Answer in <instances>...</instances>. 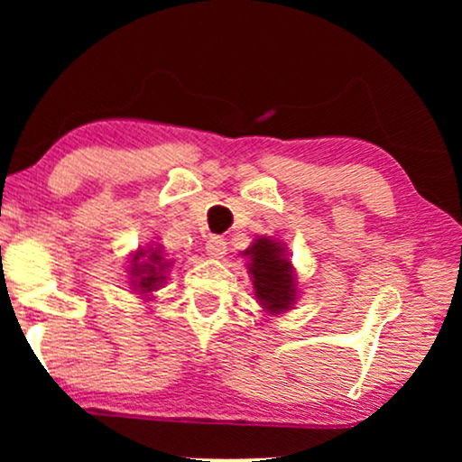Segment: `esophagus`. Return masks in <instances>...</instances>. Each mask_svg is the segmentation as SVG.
Here are the masks:
<instances>
[{
	"label": "esophagus",
	"instance_id": "1",
	"mask_svg": "<svg viewBox=\"0 0 462 462\" xmlns=\"http://www.w3.org/2000/svg\"><path fill=\"white\" fill-rule=\"evenodd\" d=\"M206 252L210 258H223L226 254V242L223 237H210L206 242Z\"/></svg>",
	"mask_w": 462,
	"mask_h": 462
}]
</instances>
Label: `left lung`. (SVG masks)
<instances>
[{
    "label": "left lung",
    "mask_w": 462,
    "mask_h": 462,
    "mask_svg": "<svg viewBox=\"0 0 462 462\" xmlns=\"http://www.w3.org/2000/svg\"><path fill=\"white\" fill-rule=\"evenodd\" d=\"M283 252L286 248L269 237L254 239V244L244 252L245 256H250L248 271L252 283H254L256 299L263 309H267L273 315L292 309L296 300L292 264Z\"/></svg>",
    "instance_id": "left-lung-1"
}]
</instances>
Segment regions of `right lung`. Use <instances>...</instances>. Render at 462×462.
Instances as JSON below:
<instances>
[{
	"instance_id": "obj_1",
	"label": "right lung",
	"mask_w": 462,
	"mask_h": 462,
	"mask_svg": "<svg viewBox=\"0 0 462 462\" xmlns=\"http://www.w3.org/2000/svg\"><path fill=\"white\" fill-rule=\"evenodd\" d=\"M170 263L162 256V248H149L138 250L132 254V286H136V292L149 294L162 286L163 271H166Z\"/></svg>"
}]
</instances>
